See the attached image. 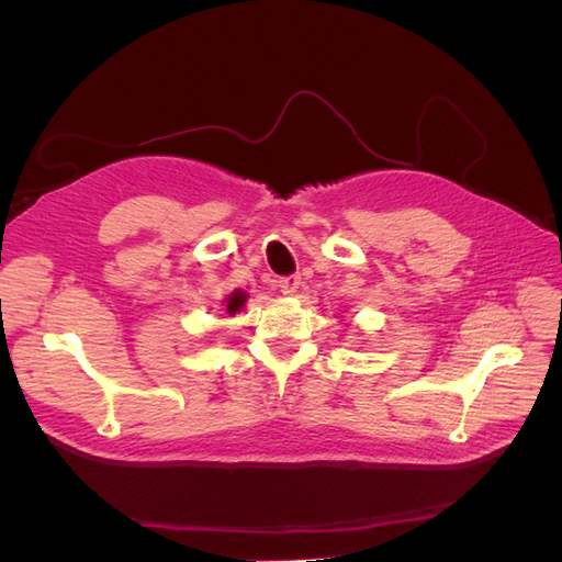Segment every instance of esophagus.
<instances>
[{
	"instance_id": "esophagus-1",
	"label": "esophagus",
	"mask_w": 562,
	"mask_h": 562,
	"mask_svg": "<svg viewBox=\"0 0 562 562\" xmlns=\"http://www.w3.org/2000/svg\"><path fill=\"white\" fill-rule=\"evenodd\" d=\"M300 283H302V279H300L297 274L279 279V288H281V293H283V295H288V297H291V295H295V293H297Z\"/></svg>"
}]
</instances>
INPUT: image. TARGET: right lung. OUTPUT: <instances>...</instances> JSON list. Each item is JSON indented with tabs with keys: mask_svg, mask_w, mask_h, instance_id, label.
<instances>
[{
	"mask_svg": "<svg viewBox=\"0 0 562 562\" xmlns=\"http://www.w3.org/2000/svg\"><path fill=\"white\" fill-rule=\"evenodd\" d=\"M246 302H248V293H246V291H241V288H236L234 293H229V295L223 300V304H225V312H227L229 316L239 314V312L246 307Z\"/></svg>",
	"mask_w": 562,
	"mask_h": 562,
	"instance_id": "right-lung-1",
	"label": "right lung"
}]
</instances>
